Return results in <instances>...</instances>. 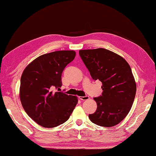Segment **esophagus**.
I'll return each mask as SVG.
<instances>
[{
	"label": "esophagus",
	"mask_w": 156,
	"mask_h": 156,
	"mask_svg": "<svg viewBox=\"0 0 156 156\" xmlns=\"http://www.w3.org/2000/svg\"><path fill=\"white\" fill-rule=\"evenodd\" d=\"M79 98L82 100H87L89 99V96H79Z\"/></svg>",
	"instance_id": "obj_1"
}]
</instances>
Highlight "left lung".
Returning <instances> with one entry per match:
<instances>
[{
    "mask_svg": "<svg viewBox=\"0 0 156 156\" xmlns=\"http://www.w3.org/2000/svg\"><path fill=\"white\" fill-rule=\"evenodd\" d=\"M82 60L94 80L102 82L103 91L94 98L96 112L89 115L92 122L101 126H115L131 110L136 93V83L129 63L109 50L98 48L79 51Z\"/></svg>",
    "mask_w": 156,
    "mask_h": 156,
    "instance_id": "8db88e82",
    "label": "left lung"
}]
</instances>
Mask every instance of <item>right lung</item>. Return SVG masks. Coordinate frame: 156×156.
Masks as SVG:
<instances>
[{"mask_svg": "<svg viewBox=\"0 0 156 156\" xmlns=\"http://www.w3.org/2000/svg\"><path fill=\"white\" fill-rule=\"evenodd\" d=\"M76 51L62 50L45 54L31 61L20 78L19 96L23 109L38 125L56 127L65 122L78 103V98L59 91L62 73L75 58Z\"/></svg>", "mask_w": 156, "mask_h": 156, "instance_id": "obj_1", "label": "right lung"}]
</instances>
